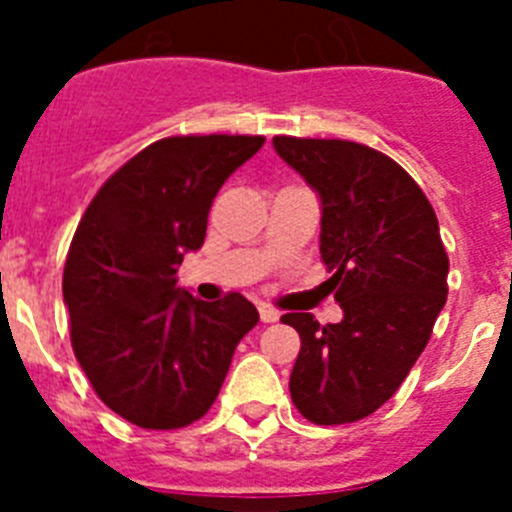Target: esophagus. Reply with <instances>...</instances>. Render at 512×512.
<instances>
[{
	"label": "esophagus",
	"mask_w": 512,
	"mask_h": 512,
	"mask_svg": "<svg viewBox=\"0 0 512 512\" xmlns=\"http://www.w3.org/2000/svg\"><path fill=\"white\" fill-rule=\"evenodd\" d=\"M259 312H261V320H264V323H277V320L282 318V315H279V310H274V307H269V305H261Z\"/></svg>",
	"instance_id": "esophagus-1"
}]
</instances>
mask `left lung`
Segmentation results:
<instances>
[{"label":"left lung","instance_id":"obj_1","mask_svg":"<svg viewBox=\"0 0 512 512\" xmlns=\"http://www.w3.org/2000/svg\"><path fill=\"white\" fill-rule=\"evenodd\" d=\"M274 151L320 197V256L341 323L287 312L300 333L289 377L310 423L372 415L397 392L446 305L449 256L423 189L390 156L351 140L277 135Z\"/></svg>","mask_w":512,"mask_h":512}]
</instances>
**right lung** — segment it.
<instances>
[{
	"mask_svg": "<svg viewBox=\"0 0 512 512\" xmlns=\"http://www.w3.org/2000/svg\"><path fill=\"white\" fill-rule=\"evenodd\" d=\"M264 135H174L135 153L81 217L63 269L71 346L99 400L148 431L200 420L259 312L238 292L176 284L205 243L212 200Z\"/></svg>",
	"mask_w": 512,
	"mask_h": 512,
	"instance_id": "add662e5",
	"label": "right lung"
}]
</instances>
